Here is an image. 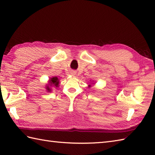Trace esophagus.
<instances>
[{
    "instance_id": "esophagus-1",
    "label": "esophagus",
    "mask_w": 155,
    "mask_h": 155,
    "mask_svg": "<svg viewBox=\"0 0 155 155\" xmlns=\"http://www.w3.org/2000/svg\"><path fill=\"white\" fill-rule=\"evenodd\" d=\"M72 74H75V72L74 71H72Z\"/></svg>"
}]
</instances>
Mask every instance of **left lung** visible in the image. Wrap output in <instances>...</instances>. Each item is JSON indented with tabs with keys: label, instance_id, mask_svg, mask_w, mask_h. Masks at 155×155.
I'll use <instances>...</instances> for the list:
<instances>
[{
	"label": "left lung",
	"instance_id": "8db88e82",
	"mask_svg": "<svg viewBox=\"0 0 155 155\" xmlns=\"http://www.w3.org/2000/svg\"><path fill=\"white\" fill-rule=\"evenodd\" d=\"M88 87H91V85H89V86H88Z\"/></svg>",
	"mask_w": 155,
	"mask_h": 155
}]
</instances>
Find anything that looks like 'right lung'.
Listing matches in <instances>:
<instances>
[{"mask_svg":"<svg viewBox=\"0 0 155 155\" xmlns=\"http://www.w3.org/2000/svg\"><path fill=\"white\" fill-rule=\"evenodd\" d=\"M58 83L59 81L57 77H54L51 78L50 80H49V84L47 85L46 87V89H47V92H51V87H58Z\"/></svg>","mask_w":155,"mask_h":155,"instance_id":"add662e5","label":"right lung"}]
</instances>
